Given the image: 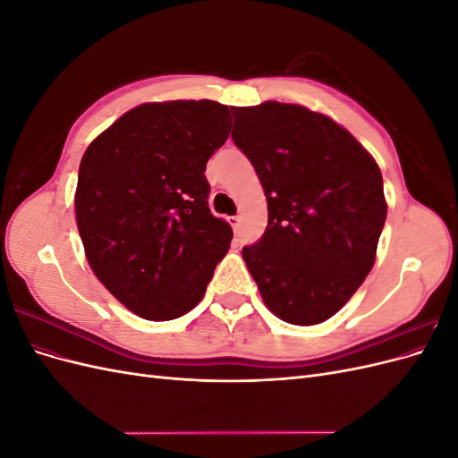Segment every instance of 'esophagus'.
<instances>
[{
    "label": "esophagus",
    "instance_id": "34e87169",
    "mask_svg": "<svg viewBox=\"0 0 458 458\" xmlns=\"http://www.w3.org/2000/svg\"><path fill=\"white\" fill-rule=\"evenodd\" d=\"M229 224H231V227H233L234 233H239V229H241V217H239V216L229 217Z\"/></svg>",
    "mask_w": 458,
    "mask_h": 458
}]
</instances>
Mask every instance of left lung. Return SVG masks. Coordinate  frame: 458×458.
I'll use <instances>...</instances> for the list:
<instances>
[{
    "mask_svg": "<svg viewBox=\"0 0 458 458\" xmlns=\"http://www.w3.org/2000/svg\"><path fill=\"white\" fill-rule=\"evenodd\" d=\"M233 141L267 197L263 237L242 248L263 303L310 327L338 313L377 259L387 214L377 160L332 118L301 105L234 106Z\"/></svg>",
    "mask_w": 458,
    "mask_h": 458,
    "instance_id": "1",
    "label": "left lung"
}]
</instances>
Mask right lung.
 Wrapping results in <instances>:
<instances>
[{"label": "right lung", "mask_w": 458, "mask_h": 458, "mask_svg": "<svg viewBox=\"0 0 458 458\" xmlns=\"http://www.w3.org/2000/svg\"><path fill=\"white\" fill-rule=\"evenodd\" d=\"M229 106L143 103L80 162L76 224L95 276L122 306L172 321L202 300L233 229L208 208L206 162L227 141Z\"/></svg>", "instance_id": "add662e5"}]
</instances>
